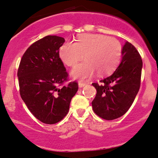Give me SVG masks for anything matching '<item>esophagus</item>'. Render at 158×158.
<instances>
[{"label": "esophagus", "instance_id": "obj_1", "mask_svg": "<svg viewBox=\"0 0 158 158\" xmlns=\"http://www.w3.org/2000/svg\"><path fill=\"white\" fill-rule=\"evenodd\" d=\"M85 85H86L85 83L81 82V81H79V88H82V87H85Z\"/></svg>", "mask_w": 158, "mask_h": 158}]
</instances>
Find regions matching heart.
Listing matches in <instances>:
<instances>
[{"mask_svg": "<svg viewBox=\"0 0 158 158\" xmlns=\"http://www.w3.org/2000/svg\"><path fill=\"white\" fill-rule=\"evenodd\" d=\"M123 47L116 39L103 35L85 34L78 37L76 43L66 42L59 50L60 59L69 66H73L83 59L71 71L74 79L81 81L92 78L97 71L99 75L110 73L121 61Z\"/></svg>", "mask_w": 158, "mask_h": 158, "instance_id": "1", "label": "heart"}]
</instances>
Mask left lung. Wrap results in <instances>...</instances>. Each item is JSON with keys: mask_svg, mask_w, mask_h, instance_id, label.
I'll return each instance as SVG.
<instances>
[{"mask_svg": "<svg viewBox=\"0 0 158 158\" xmlns=\"http://www.w3.org/2000/svg\"><path fill=\"white\" fill-rule=\"evenodd\" d=\"M142 60L135 47L129 42L123 46L121 60L109 77L93 83L97 90L92 102L94 112L106 120L122 116L131 106L140 87Z\"/></svg>", "mask_w": 158, "mask_h": 158, "instance_id": "obj_1", "label": "left lung"}]
</instances>
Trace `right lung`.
<instances>
[{
    "mask_svg": "<svg viewBox=\"0 0 158 158\" xmlns=\"http://www.w3.org/2000/svg\"><path fill=\"white\" fill-rule=\"evenodd\" d=\"M64 37L46 36L33 43L23 55L17 76L20 94L30 112L46 124H54L66 116L77 82L60 86L68 73L59 57Z\"/></svg>",
    "mask_w": 158,
    "mask_h": 158,
    "instance_id": "add662e5",
    "label": "right lung"
}]
</instances>
